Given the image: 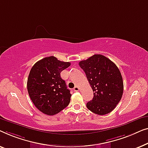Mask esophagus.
I'll return each mask as SVG.
<instances>
[{
    "instance_id": "34e87169",
    "label": "esophagus",
    "mask_w": 148,
    "mask_h": 148,
    "mask_svg": "<svg viewBox=\"0 0 148 148\" xmlns=\"http://www.w3.org/2000/svg\"><path fill=\"white\" fill-rule=\"evenodd\" d=\"M79 87L78 86H76L74 88V91H75V92H78V91H79Z\"/></svg>"
}]
</instances>
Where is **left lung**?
Here are the masks:
<instances>
[{"mask_svg":"<svg viewBox=\"0 0 148 148\" xmlns=\"http://www.w3.org/2000/svg\"><path fill=\"white\" fill-rule=\"evenodd\" d=\"M93 90V99L86 104L92 113L104 115L113 111L121 99L123 82L121 74L111 60L95 54L79 62Z\"/></svg>","mask_w":148,"mask_h":148,"instance_id":"8db88e82","label":"left lung"}]
</instances>
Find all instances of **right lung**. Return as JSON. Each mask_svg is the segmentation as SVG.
Listing matches in <instances>:
<instances>
[{
  "mask_svg": "<svg viewBox=\"0 0 148 148\" xmlns=\"http://www.w3.org/2000/svg\"><path fill=\"white\" fill-rule=\"evenodd\" d=\"M70 66V62L49 56L37 62L30 70L27 84L29 95L37 109L45 115H56L69 105L72 95L60 73Z\"/></svg>",
  "mask_w": 148,
  "mask_h": 148,
  "instance_id": "right-lung-1",
  "label": "right lung"
}]
</instances>
